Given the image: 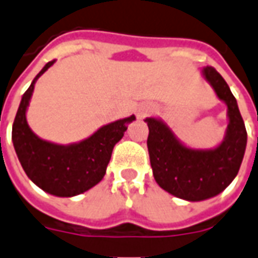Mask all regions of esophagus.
<instances>
[{
	"mask_svg": "<svg viewBox=\"0 0 258 258\" xmlns=\"http://www.w3.org/2000/svg\"><path fill=\"white\" fill-rule=\"evenodd\" d=\"M152 106L151 104H143V106H140V107L137 108V117L139 118H144L147 117L148 114L152 113Z\"/></svg>",
	"mask_w": 258,
	"mask_h": 258,
	"instance_id": "esophagus-1",
	"label": "esophagus"
}]
</instances>
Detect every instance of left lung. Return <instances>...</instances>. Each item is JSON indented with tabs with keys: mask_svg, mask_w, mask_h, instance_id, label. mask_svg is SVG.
Returning <instances> with one entry per match:
<instances>
[{
	"mask_svg": "<svg viewBox=\"0 0 258 258\" xmlns=\"http://www.w3.org/2000/svg\"><path fill=\"white\" fill-rule=\"evenodd\" d=\"M200 73L218 99L227 106V129L220 144L214 148H191L163 119L145 118L155 181L163 190L186 201L208 200L222 193L237 177L247 143L246 127L227 83L212 67L203 68Z\"/></svg>",
	"mask_w": 258,
	"mask_h": 258,
	"instance_id": "1",
	"label": "left lung"
}]
</instances>
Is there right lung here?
<instances>
[{
	"label": "right lung",
	"mask_w": 258,
	"mask_h": 258,
	"mask_svg": "<svg viewBox=\"0 0 258 258\" xmlns=\"http://www.w3.org/2000/svg\"><path fill=\"white\" fill-rule=\"evenodd\" d=\"M54 62L55 59L44 65L23 95L12 127V141L21 167L36 186L57 197H73L90 190L103 179L114 145L136 117L110 122L90 137L72 144L40 139L27 122V110L35 83Z\"/></svg>",
	"instance_id": "right-lung-1"
}]
</instances>
